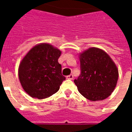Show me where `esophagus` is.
Wrapping results in <instances>:
<instances>
[{"label":"esophagus","mask_w":132,"mask_h":132,"mask_svg":"<svg viewBox=\"0 0 132 132\" xmlns=\"http://www.w3.org/2000/svg\"><path fill=\"white\" fill-rule=\"evenodd\" d=\"M66 78H67V79H69V80H72V79L73 78V76L72 74L69 75V76H66Z\"/></svg>","instance_id":"obj_1"}]
</instances>
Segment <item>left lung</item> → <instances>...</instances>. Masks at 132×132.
I'll return each instance as SVG.
<instances>
[{
	"mask_svg": "<svg viewBox=\"0 0 132 132\" xmlns=\"http://www.w3.org/2000/svg\"><path fill=\"white\" fill-rule=\"evenodd\" d=\"M80 74L74 83L83 96L91 101L109 97L116 87L118 70L103 50L92 47L80 54Z\"/></svg>",
	"mask_w": 132,
	"mask_h": 132,
	"instance_id": "8db88e82",
	"label": "left lung"
}]
</instances>
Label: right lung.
<instances>
[{
	"mask_svg": "<svg viewBox=\"0 0 132 132\" xmlns=\"http://www.w3.org/2000/svg\"><path fill=\"white\" fill-rule=\"evenodd\" d=\"M61 52L49 44L34 46L23 58L18 70L24 90L31 97L44 99L59 90L66 79L58 62Z\"/></svg>",
	"mask_w": 132,
	"mask_h": 132,
	"instance_id": "right-lung-1",
	"label": "right lung"
}]
</instances>
